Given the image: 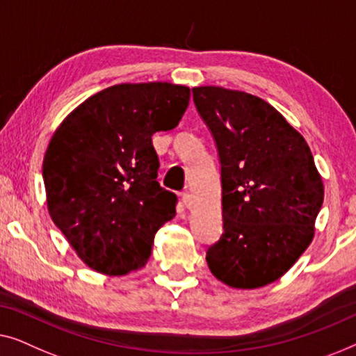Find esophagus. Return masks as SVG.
Wrapping results in <instances>:
<instances>
[{
    "label": "esophagus",
    "mask_w": 356,
    "mask_h": 356,
    "mask_svg": "<svg viewBox=\"0 0 356 356\" xmlns=\"http://www.w3.org/2000/svg\"><path fill=\"white\" fill-rule=\"evenodd\" d=\"M182 203H184L185 208H192V204H193L192 193H190V192H184V193H182Z\"/></svg>",
    "instance_id": "1"
}]
</instances>
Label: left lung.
Returning a JSON list of instances; mask_svg holds the SVG:
<instances>
[{
	"mask_svg": "<svg viewBox=\"0 0 356 356\" xmlns=\"http://www.w3.org/2000/svg\"><path fill=\"white\" fill-rule=\"evenodd\" d=\"M192 92L221 159L224 232L208 268L232 289L264 287L312 243L323 177L303 135L264 99L213 85Z\"/></svg>",
	"mask_w": 356,
	"mask_h": 356,
	"instance_id": "8db88e82",
	"label": "left lung"
}]
</instances>
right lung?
<instances>
[{"label": "right lung", "instance_id": "1", "mask_svg": "<svg viewBox=\"0 0 356 356\" xmlns=\"http://www.w3.org/2000/svg\"><path fill=\"white\" fill-rule=\"evenodd\" d=\"M190 88L118 83L80 103L43 158L47 207L77 257L104 276L147 264L154 235L176 216V195L156 182L152 135L174 129Z\"/></svg>", "mask_w": 356, "mask_h": 356}]
</instances>
